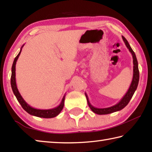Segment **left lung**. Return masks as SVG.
Wrapping results in <instances>:
<instances>
[{"instance_id":"8db88e82","label":"left lung","mask_w":152,"mask_h":152,"mask_svg":"<svg viewBox=\"0 0 152 152\" xmlns=\"http://www.w3.org/2000/svg\"><path fill=\"white\" fill-rule=\"evenodd\" d=\"M123 40L124 43H125V45L127 46L128 48L129 51H130L131 53H132V57H133V79L132 81V83H131V85L129 88L127 92H126V94L124 95L121 100L118 102L117 104L113 105L112 107H107V108H96L94 107V106L91 104L88 97L87 96L86 93L85 92V95L87 99V102H88V104L90 107V109L92 110V112L98 115H107V114H110V113H114L119 111L123 109V108H125L127 105L128 104L129 102L130 101L131 99H132L133 94H134L135 91L137 88L138 83H139V79H140V72H139V68H138V62L137 60V58H136V56L135 54L134 51L131 48L129 43H128L127 40L125 39V38L122 36Z\"/></svg>"}]
</instances>
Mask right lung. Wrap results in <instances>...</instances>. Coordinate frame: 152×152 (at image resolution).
<instances>
[{
    "label": "right lung",
    "instance_id": "obj_1",
    "mask_svg": "<svg viewBox=\"0 0 152 152\" xmlns=\"http://www.w3.org/2000/svg\"><path fill=\"white\" fill-rule=\"evenodd\" d=\"M23 46L24 45H23L21 48H20L19 53H18V55L16 56V58H15V60L13 61V64H12V66L11 84V88L12 90V92H13L14 94L15 95V96H16L17 101H19L20 104L21 105L23 109L25 111L29 113V114L33 115V116L42 117V118L55 117L60 114V112L61 111V110L63 109L66 94H64V96L63 97L62 100H61L60 104H59L58 107L51 109H37L31 107L29 104H27V102H25V101L23 99V98L22 97V96L20 94V92H19V90L17 88V84H16V78H15V67H16L17 61L19 57L20 52H21L22 48Z\"/></svg>",
    "mask_w": 152,
    "mask_h": 152
}]
</instances>
